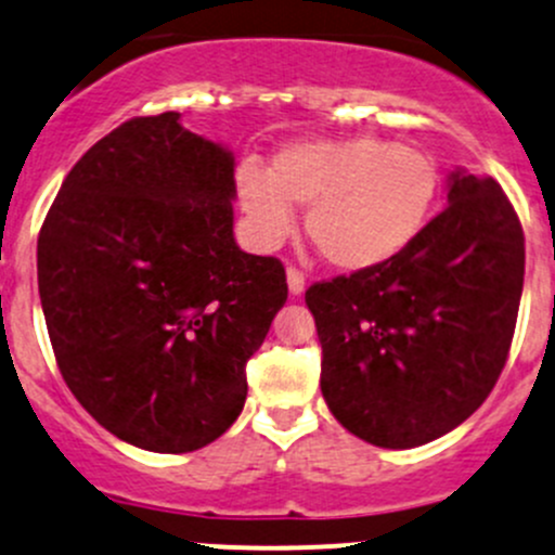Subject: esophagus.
<instances>
[{
    "label": "esophagus",
    "instance_id": "1",
    "mask_svg": "<svg viewBox=\"0 0 555 555\" xmlns=\"http://www.w3.org/2000/svg\"><path fill=\"white\" fill-rule=\"evenodd\" d=\"M305 285H307L305 272H299L296 267H288V291H291V294H294V296L305 294Z\"/></svg>",
    "mask_w": 555,
    "mask_h": 555
}]
</instances>
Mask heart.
<instances>
[{"instance_id": "obj_1", "label": "heart", "mask_w": 555, "mask_h": 555, "mask_svg": "<svg viewBox=\"0 0 555 555\" xmlns=\"http://www.w3.org/2000/svg\"><path fill=\"white\" fill-rule=\"evenodd\" d=\"M438 194L430 154L376 135L299 141L272 157L270 173L237 170V203L250 235L275 248L307 208V235L331 267L363 272L403 254L425 230Z\"/></svg>"}]
</instances>
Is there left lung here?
<instances>
[{
    "label": "left lung",
    "instance_id": "obj_1",
    "mask_svg": "<svg viewBox=\"0 0 555 555\" xmlns=\"http://www.w3.org/2000/svg\"><path fill=\"white\" fill-rule=\"evenodd\" d=\"M521 288L511 199L489 176L454 170L449 205L403 254L307 288L331 414L382 449L447 436L500 379Z\"/></svg>",
    "mask_w": 555,
    "mask_h": 555
}]
</instances>
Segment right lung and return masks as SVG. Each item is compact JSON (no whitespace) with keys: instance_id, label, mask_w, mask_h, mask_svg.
Wrapping results in <instances>:
<instances>
[{"instance_id":"1","label":"right lung","mask_w":555,"mask_h":555,"mask_svg":"<svg viewBox=\"0 0 555 555\" xmlns=\"http://www.w3.org/2000/svg\"><path fill=\"white\" fill-rule=\"evenodd\" d=\"M179 117H133L90 146L37 240L68 390L119 441L159 454L230 430L245 363L288 299L275 256L245 254L232 235V152Z\"/></svg>"}]
</instances>
